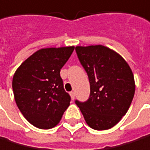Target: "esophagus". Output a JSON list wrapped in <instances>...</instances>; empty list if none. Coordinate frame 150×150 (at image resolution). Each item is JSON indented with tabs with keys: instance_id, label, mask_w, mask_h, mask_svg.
Wrapping results in <instances>:
<instances>
[{
	"instance_id": "34e87169",
	"label": "esophagus",
	"mask_w": 150,
	"mask_h": 150,
	"mask_svg": "<svg viewBox=\"0 0 150 150\" xmlns=\"http://www.w3.org/2000/svg\"><path fill=\"white\" fill-rule=\"evenodd\" d=\"M69 94H70V97H71V99H72V100H74V99H75V93H74V91H70V93H69Z\"/></svg>"
}]
</instances>
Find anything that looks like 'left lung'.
I'll return each mask as SVG.
<instances>
[{"mask_svg":"<svg viewBox=\"0 0 150 150\" xmlns=\"http://www.w3.org/2000/svg\"><path fill=\"white\" fill-rule=\"evenodd\" d=\"M78 57L89 77L88 101H76L90 127L110 129L127 114L136 85L132 70L115 51L102 45L76 47Z\"/></svg>","mask_w":150,"mask_h":150,"instance_id":"8db88e82","label":"left lung"}]
</instances>
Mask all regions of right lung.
Wrapping results in <instances>:
<instances>
[{"label":"right lung","instance_id":"right-lung-1","mask_svg":"<svg viewBox=\"0 0 150 150\" xmlns=\"http://www.w3.org/2000/svg\"><path fill=\"white\" fill-rule=\"evenodd\" d=\"M74 47L41 48L16 69L13 78L15 103L26 120L40 129L59 124L69 106L70 96L63 87L60 69Z\"/></svg>","mask_w":150,"mask_h":150}]
</instances>
